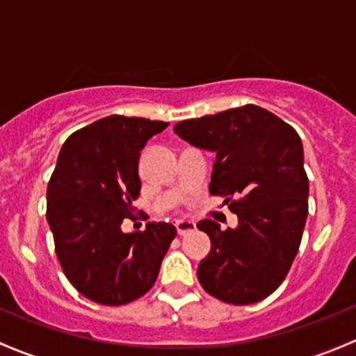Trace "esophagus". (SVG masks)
I'll return each instance as SVG.
<instances>
[{"instance_id":"1","label":"esophagus","mask_w":356,"mask_h":356,"mask_svg":"<svg viewBox=\"0 0 356 356\" xmlns=\"http://www.w3.org/2000/svg\"><path fill=\"white\" fill-rule=\"evenodd\" d=\"M175 226H177L178 234H186V233L193 232V229L197 228L195 222L190 221V219H178L177 225H175Z\"/></svg>"}]
</instances>
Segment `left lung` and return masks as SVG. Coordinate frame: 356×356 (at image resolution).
Instances as JSON below:
<instances>
[{"instance_id": "obj_1", "label": "left lung", "mask_w": 356, "mask_h": 356, "mask_svg": "<svg viewBox=\"0 0 356 356\" xmlns=\"http://www.w3.org/2000/svg\"><path fill=\"white\" fill-rule=\"evenodd\" d=\"M175 134L216 154L209 190L225 195L238 216L228 229L212 219L197 222L211 238V252L197 269L200 284L233 305L260 302L286 277L309 214L298 134L255 104L185 120L175 124Z\"/></svg>"}]
</instances>
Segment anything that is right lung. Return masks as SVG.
I'll list each match as a JSON object with an SVG mask.
<instances>
[{
    "label": "right lung",
    "mask_w": 356,
    "mask_h": 356,
    "mask_svg": "<svg viewBox=\"0 0 356 356\" xmlns=\"http://www.w3.org/2000/svg\"><path fill=\"white\" fill-rule=\"evenodd\" d=\"M170 123L111 115L67 138L47 185L46 218L65 276L101 305H124L154 286L177 236L170 222L123 233L140 195L138 157Z\"/></svg>",
    "instance_id": "right-lung-1"
}]
</instances>
